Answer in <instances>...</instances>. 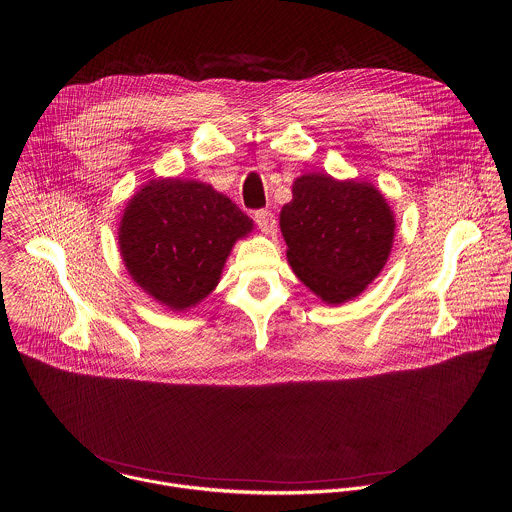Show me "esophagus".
<instances>
[{
    "mask_svg": "<svg viewBox=\"0 0 512 512\" xmlns=\"http://www.w3.org/2000/svg\"><path fill=\"white\" fill-rule=\"evenodd\" d=\"M255 223L259 225V229L267 235H275L277 231V221H275V215L267 209H259L255 211Z\"/></svg>",
    "mask_w": 512,
    "mask_h": 512,
    "instance_id": "1",
    "label": "esophagus"
}]
</instances>
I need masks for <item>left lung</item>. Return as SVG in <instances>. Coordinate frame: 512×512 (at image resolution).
Segmentation results:
<instances>
[{
	"label": "left lung",
	"mask_w": 512,
	"mask_h": 512,
	"mask_svg": "<svg viewBox=\"0 0 512 512\" xmlns=\"http://www.w3.org/2000/svg\"><path fill=\"white\" fill-rule=\"evenodd\" d=\"M279 217L289 265L326 305L358 297L380 275L394 245V211L368 182L305 174Z\"/></svg>",
	"instance_id": "8db88e82"
}]
</instances>
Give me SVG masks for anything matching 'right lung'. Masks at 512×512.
Segmentation results:
<instances>
[{
    "instance_id": "obj_1",
    "label": "right lung",
    "mask_w": 512,
    "mask_h": 512,
    "mask_svg": "<svg viewBox=\"0 0 512 512\" xmlns=\"http://www.w3.org/2000/svg\"><path fill=\"white\" fill-rule=\"evenodd\" d=\"M251 229L253 219L209 184L160 178L126 205L118 247L132 281L182 312L217 287L235 241Z\"/></svg>"
}]
</instances>
